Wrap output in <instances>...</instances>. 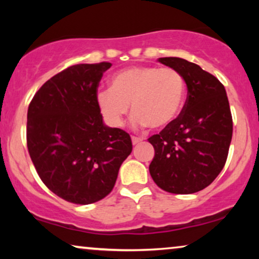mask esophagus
Here are the masks:
<instances>
[{
  "label": "esophagus",
  "mask_w": 259,
  "mask_h": 259,
  "mask_svg": "<svg viewBox=\"0 0 259 259\" xmlns=\"http://www.w3.org/2000/svg\"><path fill=\"white\" fill-rule=\"evenodd\" d=\"M143 139H140V138H137V137H132V144L133 145H138L139 143H141Z\"/></svg>",
  "instance_id": "1"
}]
</instances>
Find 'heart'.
Listing matches in <instances>:
<instances>
[{
  "label": "heart",
  "instance_id": "obj_1",
  "mask_svg": "<svg viewBox=\"0 0 259 259\" xmlns=\"http://www.w3.org/2000/svg\"><path fill=\"white\" fill-rule=\"evenodd\" d=\"M184 95L185 82L176 69L140 65L113 74L108 90L98 91L97 104L112 127L121 126L131 105L134 127L164 128L178 116Z\"/></svg>",
  "mask_w": 259,
  "mask_h": 259
}]
</instances>
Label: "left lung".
Returning <instances> with one entry per match:
<instances>
[{
  "mask_svg": "<svg viewBox=\"0 0 259 259\" xmlns=\"http://www.w3.org/2000/svg\"><path fill=\"white\" fill-rule=\"evenodd\" d=\"M180 73L187 99L178 118L148 141L154 147L150 173L167 192L189 194L210 185L224 167L232 139L228 95L217 77L180 58H160Z\"/></svg>",
  "mask_w": 259,
  "mask_h": 259,
  "instance_id": "1",
  "label": "left lung"
}]
</instances>
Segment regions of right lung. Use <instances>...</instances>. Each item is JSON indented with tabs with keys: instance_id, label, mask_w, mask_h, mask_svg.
<instances>
[{
	"instance_id": "1",
	"label": "right lung",
	"mask_w": 259,
	"mask_h": 259,
	"mask_svg": "<svg viewBox=\"0 0 259 259\" xmlns=\"http://www.w3.org/2000/svg\"><path fill=\"white\" fill-rule=\"evenodd\" d=\"M112 63H82L49 79L27 114V146L42 182L74 204L111 192L132 152L128 133L105 125L97 104L102 74Z\"/></svg>"
}]
</instances>
